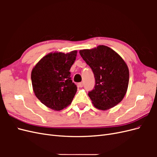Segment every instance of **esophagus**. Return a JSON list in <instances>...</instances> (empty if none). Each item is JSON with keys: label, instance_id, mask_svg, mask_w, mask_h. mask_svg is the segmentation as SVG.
I'll list each match as a JSON object with an SVG mask.
<instances>
[{"label": "esophagus", "instance_id": "obj_1", "mask_svg": "<svg viewBox=\"0 0 157 157\" xmlns=\"http://www.w3.org/2000/svg\"><path fill=\"white\" fill-rule=\"evenodd\" d=\"M84 85V82H80V83L78 84V86H79L80 87H83Z\"/></svg>", "mask_w": 157, "mask_h": 157}]
</instances>
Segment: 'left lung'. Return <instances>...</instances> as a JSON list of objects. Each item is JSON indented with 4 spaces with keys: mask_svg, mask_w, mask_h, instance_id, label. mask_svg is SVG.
Masks as SVG:
<instances>
[{
    "mask_svg": "<svg viewBox=\"0 0 157 157\" xmlns=\"http://www.w3.org/2000/svg\"><path fill=\"white\" fill-rule=\"evenodd\" d=\"M79 53L92 69L95 86L88 92L94 105L107 110L117 105L124 98L129 82V70L125 61L116 52L100 45Z\"/></svg>",
    "mask_w": 157,
    "mask_h": 157,
    "instance_id": "8db88e82",
    "label": "left lung"
}]
</instances>
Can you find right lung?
Masks as SVG:
<instances>
[{
  "mask_svg": "<svg viewBox=\"0 0 157 157\" xmlns=\"http://www.w3.org/2000/svg\"><path fill=\"white\" fill-rule=\"evenodd\" d=\"M77 53V50L66 54L50 53L32 70V85L36 97L53 110L60 111L67 107L77 92V87L71 80L69 71Z\"/></svg>",
  "mask_w": 157,
  "mask_h": 157,
  "instance_id": "add662e5",
  "label": "right lung"
}]
</instances>
